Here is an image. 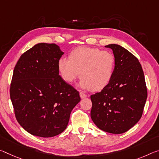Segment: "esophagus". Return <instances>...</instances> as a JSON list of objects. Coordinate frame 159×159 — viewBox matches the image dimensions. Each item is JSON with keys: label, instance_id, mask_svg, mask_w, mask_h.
Returning <instances> with one entry per match:
<instances>
[{"label": "esophagus", "instance_id": "esophagus-1", "mask_svg": "<svg viewBox=\"0 0 159 159\" xmlns=\"http://www.w3.org/2000/svg\"><path fill=\"white\" fill-rule=\"evenodd\" d=\"M80 96L81 98H86L88 95L86 94H85V93H84L83 92H80Z\"/></svg>", "mask_w": 159, "mask_h": 159}]
</instances>
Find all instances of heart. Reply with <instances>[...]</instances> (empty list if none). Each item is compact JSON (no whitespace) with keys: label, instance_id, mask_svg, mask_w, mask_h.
Listing matches in <instances>:
<instances>
[{"label":"heart","instance_id":"heart-1","mask_svg":"<svg viewBox=\"0 0 159 159\" xmlns=\"http://www.w3.org/2000/svg\"><path fill=\"white\" fill-rule=\"evenodd\" d=\"M58 69L64 80L71 83L80 75L79 86L85 90H102L112 80L115 57L111 52L99 48L80 47L73 49L69 59L61 58Z\"/></svg>","mask_w":159,"mask_h":159}]
</instances>
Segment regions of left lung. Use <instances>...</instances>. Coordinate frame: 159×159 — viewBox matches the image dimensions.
<instances>
[{"label": "left lung", "mask_w": 159, "mask_h": 159, "mask_svg": "<svg viewBox=\"0 0 159 159\" xmlns=\"http://www.w3.org/2000/svg\"><path fill=\"white\" fill-rule=\"evenodd\" d=\"M105 47L113 51L115 72L106 87L90 95V117L101 130L122 134L142 117L147 98V85L142 67L134 55L118 44Z\"/></svg>", "instance_id": "obj_1"}]
</instances>
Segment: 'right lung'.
<instances>
[{
    "instance_id": "1",
    "label": "right lung",
    "mask_w": 159,
    "mask_h": 159,
    "mask_svg": "<svg viewBox=\"0 0 159 159\" xmlns=\"http://www.w3.org/2000/svg\"><path fill=\"white\" fill-rule=\"evenodd\" d=\"M64 54L55 44L39 43L21 55L10 87L16 120L24 129L52 137L66 129L79 91L59 75L58 61Z\"/></svg>"
}]
</instances>
